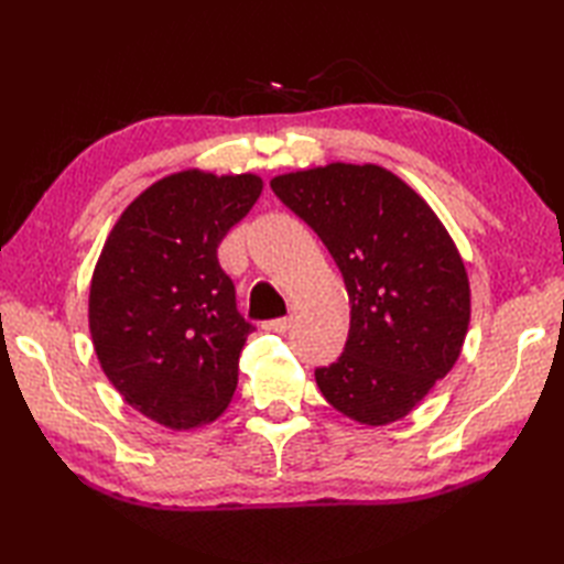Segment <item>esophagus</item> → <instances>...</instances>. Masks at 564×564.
Here are the masks:
<instances>
[{
    "instance_id": "1",
    "label": "esophagus",
    "mask_w": 564,
    "mask_h": 564,
    "mask_svg": "<svg viewBox=\"0 0 564 564\" xmlns=\"http://www.w3.org/2000/svg\"><path fill=\"white\" fill-rule=\"evenodd\" d=\"M263 329H267V332H275V334H283V332L291 329V319H289V317L271 319V322H267V325H263Z\"/></svg>"
}]
</instances>
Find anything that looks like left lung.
<instances>
[{
    "mask_svg": "<svg viewBox=\"0 0 564 564\" xmlns=\"http://www.w3.org/2000/svg\"><path fill=\"white\" fill-rule=\"evenodd\" d=\"M337 261L351 327L315 380L334 410L366 426L400 422L446 378L470 325V279L446 225L378 164L332 162L271 178Z\"/></svg>",
    "mask_w": 564,
    "mask_h": 564,
    "instance_id": "8db88e82",
    "label": "left lung"
}]
</instances>
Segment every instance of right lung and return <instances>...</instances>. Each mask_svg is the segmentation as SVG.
Masks as SVG:
<instances>
[{"instance_id": "1", "label": "right lung", "mask_w": 564, "mask_h": 564, "mask_svg": "<svg viewBox=\"0 0 564 564\" xmlns=\"http://www.w3.org/2000/svg\"><path fill=\"white\" fill-rule=\"evenodd\" d=\"M263 188L257 174L184 170L116 220L91 273L89 332L121 398L172 431L215 422L232 402L254 327L237 313L218 245Z\"/></svg>"}]
</instances>
